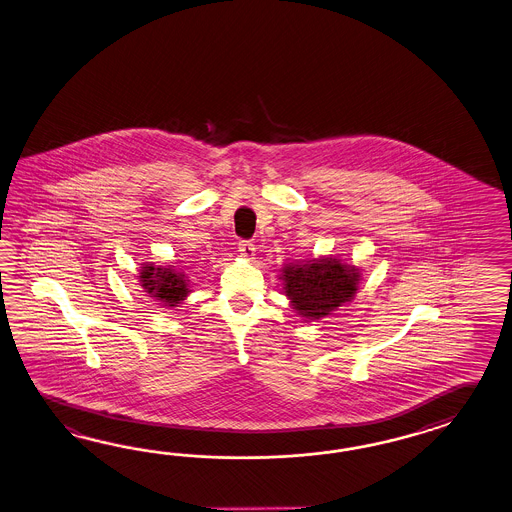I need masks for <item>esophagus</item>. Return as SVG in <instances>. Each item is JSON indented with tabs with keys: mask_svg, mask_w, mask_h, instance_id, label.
Listing matches in <instances>:
<instances>
[{
	"mask_svg": "<svg viewBox=\"0 0 512 512\" xmlns=\"http://www.w3.org/2000/svg\"><path fill=\"white\" fill-rule=\"evenodd\" d=\"M239 254L243 256V258H247V260H250L252 256H254V245L250 243V241H239Z\"/></svg>",
	"mask_w": 512,
	"mask_h": 512,
	"instance_id": "esophagus-1",
	"label": "esophagus"
}]
</instances>
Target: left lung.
Segmentation results:
<instances>
[{"label": "left lung", "instance_id": "obj_1", "mask_svg": "<svg viewBox=\"0 0 512 512\" xmlns=\"http://www.w3.org/2000/svg\"><path fill=\"white\" fill-rule=\"evenodd\" d=\"M282 291L304 321H315L353 301L360 269L332 256L286 263L280 269Z\"/></svg>", "mask_w": 512, "mask_h": 512}]
</instances>
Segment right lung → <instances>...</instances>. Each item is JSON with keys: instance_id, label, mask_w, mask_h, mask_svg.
Segmentation results:
<instances>
[{"instance_id": "add662e5", "label": "right lung", "mask_w": 512, "mask_h": 512, "mask_svg": "<svg viewBox=\"0 0 512 512\" xmlns=\"http://www.w3.org/2000/svg\"><path fill=\"white\" fill-rule=\"evenodd\" d=\"M139 284L163 308H176L191 293L189 278L174 265L145 263L139 273Z\"/></svg>"}]
</instances>
